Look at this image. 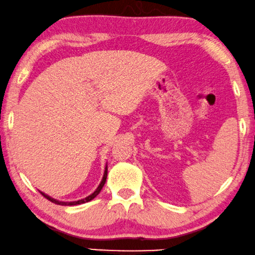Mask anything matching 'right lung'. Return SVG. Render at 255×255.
I'll return each mask as SVG.
<instances>
[{"instance_id": "1", "label": "right lung", "mask_w": 255, "mask_h": 255, "mask_svg": "<svg viewBox=\"0 0 255 255\" xmlns=\"http://www.w3.org/2000/svg\"><path fill=\"white\" fill-rule=\"evenodd\" d=\"M106 178H107V166H106V168H105V172H104V177H103V180H102V182H100V185L98 186V188L96 189L95 192L92 193L91 195H89L88 198H85V199H83V200H80V201H74V202H61V201H57V200H54L53 198H51V196H48V195H46V194H44V193L42 192H40L42 195L45 196L46 199L47 200H49L51 201V202H53V203H56V204H60V206H77V204H81V203H85V202H89V201H91L92 199H95L97 195L99 194V192L102 191V188H103V186L105 185V181H106Z\"/></svg>"}]
</instances>
